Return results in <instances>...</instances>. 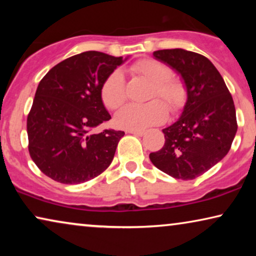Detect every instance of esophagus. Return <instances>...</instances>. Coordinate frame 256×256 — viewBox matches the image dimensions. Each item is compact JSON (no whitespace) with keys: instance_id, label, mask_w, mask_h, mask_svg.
<instances>
[{"instance_id":"obj_1","label":"esophagus","mask_w":256,"mask_h":256,"mask_svg":"<svg viewBox=\"0 0 256 256\" xmlns=\"http://www.w3.org/2000/svg\"><path fill=\"white\" fill-rule=\"evenodd\" d=\"M128 132H130V134H134L136 136H143V135H144V130H128Z\"/></svg>"}]
</instances>
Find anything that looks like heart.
I'll return each instance as SVG.
<instances>
[{
  "mask_svg": "<svg viewBox=\"0 0 256 256\" xmlns=\"http://www.w3.org/2000/svg\"><path fill=\"white\" fill-rule=\"evenodd\" d=\"M132 70L154 84L150 99L160 98L172 112L183 107L185 88L183 84L170 78L171 70L163 62L152 59H142L132 65ZM101 99L110 110H118L126 101V82L121 71H113L104 79L100 90ZM168 118V110L160 100L144 104H130L115 115V124L127 130H141L150 126L163 124Z\"/></svg>",
  "mask_w": 256,
  "mask_h": 256,
  "instance_id": "1",
  "label": "heart"
}]
</instances>
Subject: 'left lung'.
Here are the masks:
<instances>
[{"mask_svg":"<svg viewBox=\"0 0 256 256\" xmlns=\"http://www.w3.org/2000/svg\"><path fill=\"white\" fill-rule=\"evenodd\" d=\"M152 54L180 74L188 99L180 118L163 129V148L149 158L171 177L194 180L230 152L238 130L232 96L218 70L204 56L183 48Z\"/></svg>","mask_w":256,"mask_h":256,"instance_id":"left-lung-1","label":"left lung"}]
</instances>
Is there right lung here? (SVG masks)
Returning <instances> with one entry per match:
<instances>
[{
  "label": "right lung",
  "instance_id": "add662e5",
  "mask_svg": "<svg viewBox=\"0 0 256 256\" xmlns=\"http://www.w3.org/2000/svg\"><path fill=\"white\" fill-rule=\"evenodd\" d=\"M124 60L86 51L60 62L40 80L26 130L31 158L51 180L80 184L110 166L124 132L93 129L110 118L100 90Z\"/></svg>",
  "mask_w": 256,
  "mask_h": 256
}]
</instances>
